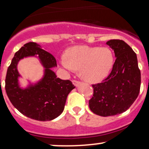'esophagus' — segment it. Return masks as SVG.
<instances>
[{
    "label": "esophagus",
    "instance_id": "obj_1",
    "mask_svg": "<svg viewBox=\"0 0 149 149\" xmlns=\"http://www.w3.org/2000/svg\"><path fill=\"white\" fill-rule=\"evenodd\" d=\"M73 85H75V86L78 87V85H79L80 84V83H81V82L78 81V80H73Z\"/></svg>",
    "mask_w": 149,
    "mask_h": 149
}]
</instances>
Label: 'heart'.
Masks as SVG:
<instances>
[{"label":"heart","instance_id":"1","mask_svg":"<svg viewBox=\"0 0 149 149\" xmlns=\"http://www.w3.org/2000/svg\"><path fill=\"white\" fill-rule=\"evenodd\" d=\"M114 64L111 49L107 47L76 46L68 49L60 64L69 71L80 70V76L90 83H97L107 77Z\"/></svg>","mask_w":149,"mask_h":149}]
</instances>
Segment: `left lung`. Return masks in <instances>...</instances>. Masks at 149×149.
I'll return each instance as SVG.
<instances>
[{"label":"left lung","mask_w":149,"mask_h":149,"mask_svg":"<svg viewBox=\"0 0 149 149\" xmlns=\"http://www.w3.org/2000/svg\"><path fill=\"white\" fill-rule=\"evenodd\" d=\"M107 45L114 51L116 59L111 72L102 83L92 85L93 96L89 107L94 113L111 116L127 110L137 98L141 73L136 54L122 40H110Z\"/></svg>","instance_id":"8db88e82"}]
</instances>
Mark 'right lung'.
I'll return each mask as SVG.
<instances>
[{
	"label": "right lung",
	"instance_id": "obj_1",
	"mask_svg": "<svg viewBox=\"0 0 149 149\" xmlns=\"http://www.w3.org/2000/svg\"><path fill=\"white\" fill-rule=\"evenodd\" d=\"M35 56L44 68L43 78L24 88L20 87L17 69L18 61L26 57ZM57 61L50 53L36 42L25 44L15 54L6 78L7 95L13 105L23 115L40 121L52 120L63 112L70 92L76 87L69 80L57 78L52 68Z\"/></svg>",
	"mask_w": 149,
	"mask_h": 149
}]
</instances>
